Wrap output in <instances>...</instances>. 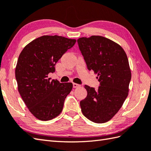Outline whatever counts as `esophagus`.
Wrapping results in <instances>:
<instances>
[{
    "instance_id": "1",
    "label": "esophagus",
    "mask_w": 151,
    "mask_h": 151,
    "mask_svg": "<svg viewBox=\"0 0 151 151\" xmlns=\"http://www.w3.org/2000/svg\"><path fill=\"white\" fill-rule=\"evenodd\" d=\"M73 88H79L80 86H81V85L80 84H76V83H73Z\"/></svg>"
}]
</instances>
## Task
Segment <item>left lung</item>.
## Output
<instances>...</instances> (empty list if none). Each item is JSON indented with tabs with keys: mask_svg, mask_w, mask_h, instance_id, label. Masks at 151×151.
<instances>
[{
	"mask_svg": "<svg viewBox=\"0 0 151 151\" xmlns=\"http://www.w3.org/2000/svg\"><path fill=\"white\" fill-rule=\"evenodd\" d=\"M79 49L88 70L97 73V89L85 85L87 97L80 102L83 115L96 123L110 120L129 95L131 71L126 53L119 45L100 36L81 37Z\"/></svg>",
	"mask_w": 151,
	"mask_h": 151,
	"instance_id": "obj_1",
	"label": "left lung"
}]
</instances>
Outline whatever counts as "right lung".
Here are the masks:
<instances>
[{"label":"right lung","instance_id":"right-lung-1","mask_svg":"<svg viewBox=\"0 0 151 151\" xmlns=\"http://www.w3.org/2000/svg\"><path fill=\"white\" fill-rule=\"evenodd\" d=\"M75 43V40L56 35L43 36L25 46L19 56L15 67L18 91L28 110L38 119H52L63 110L73 84L50 81L48 75L55 71L58 61Z\"/></svg>","mask_w":151,"mask_h":151}]
</instances>
